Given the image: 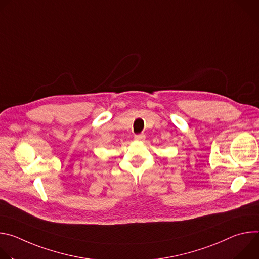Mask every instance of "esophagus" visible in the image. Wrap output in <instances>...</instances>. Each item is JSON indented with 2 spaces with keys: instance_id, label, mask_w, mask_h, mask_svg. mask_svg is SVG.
Returning <instances> with one entry per match:
<instances>
[{
  "instance_id": "esophagus-1",
  "label": "esophagus",
  "mask_w": 259,
  "mask_h": 259,
  "mask_svg": "<svg viewBox=\"0 0 259 259\" xmlns=\"http://www.w3.org/2000/svg\"><path fill=\"white\" fill-rule=\"evenodd\" d=\"M134 139L137 141H143L145 139V135L144 134H137L134 136Z\"/></svg>"
}]
</instances>
